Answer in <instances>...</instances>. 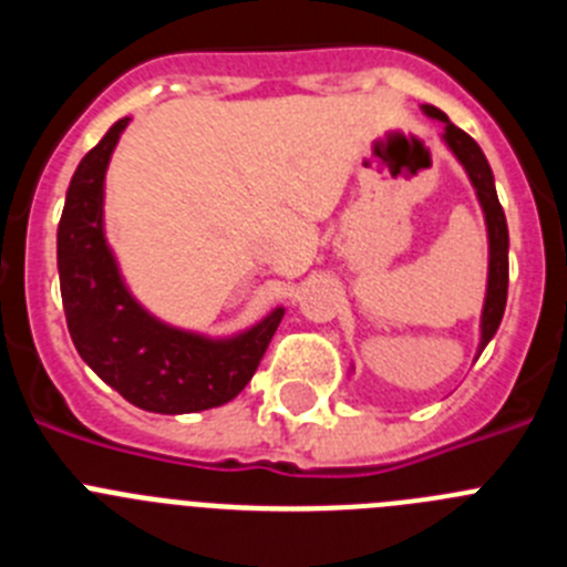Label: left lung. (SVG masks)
Masks as SVG:
<instances>
[{
  "instance_id": "left-lung-1",
  "label": "left lung",
  "mask_w": 567,
  "mask_h": 567,
  "mask_svg": "<svg viewBox=\"0 0 567 567\" xmlns=\"http://www.w3.org/2000/svg\"><path fill=\"white\" fill-rule=\"evenodd\" d=\"M425 113L432 118H440L445 124V144L452 147V153L457 155L460 164L468 173L471 184L477 189V198L483 204L485 224H488V295H485V309H483V338H480V352H483L488 340L494 338V332L499 329V320L505 312V300H508V224H505V213L499 207L497 189H494V175H491L488 162H485L480 144L471 138L468 133H463L460 127H454L449 122V115L443 110L425 104Z\"/></svg>"
}]
</instances>
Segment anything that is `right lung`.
Instances as JSON below:
<instances>
[{"mask_svg":"<svg viewBox=\"0 0 567 567\" xmlns=\"http://www.w3.org/2000/svg\"><path fill=\"white\" fill-rule=\"evenodd\" d=\"M130 118L90 150L68 187L56 255L70 338L84 363L144 412L224 405L252 380L284 309L233 340H207L150 318L124 289L102 229L104 169Z\"/></svg>","mask_w":567,"mask_h":567,"instance_id":"right-lung-1","label":"right lung"}]
</instances>
